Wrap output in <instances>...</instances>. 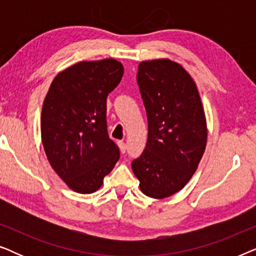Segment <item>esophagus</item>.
I'll use <instances>...</instances> for the list:
<instances>
[{
  "instance_id": "esophagus-1",
  "label": "esophagus",
  "mask_w": 256,
  "mask_h": 256,
  "mask_svg": "<svg viewBox=\"0 0 256 256\" xmlns=\"http://www.w3.org/2000/svg\"><path fill=\"white\" fill-rule=\"evenodd\" d=\"M118 148H120V152L122 154H124L126 152H127V144H126L124 141H118Z\"/></svg>"
}]
</instances>
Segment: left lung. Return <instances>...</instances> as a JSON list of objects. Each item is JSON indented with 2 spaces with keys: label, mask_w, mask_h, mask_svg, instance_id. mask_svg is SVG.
<instances>
[{
  "label": "left lung",
  "mask_w": 256,
  "mask_h": 256,
  "mask_svg": "<svg viewBox=\"0 0 256 256\" xmlns=\"http://www.w3.org/2000/svg\"><path fill=\"white\" fill-rule=\"evenodd\" d=\"M138 84L148 118V140L132 162L141 191L163 199L180 191L205 152L208 128L191 76L170 59L138 64Z\"/></svg>",
  "instance_id": "1"
}]
</instances>
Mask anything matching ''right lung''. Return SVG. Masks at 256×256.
Segmentation results:
<instances>
[{"mask_svg":"<svg viewBox=\"0 0 256 256\" xmlns=\"http://www.w3.org/2000/svg\"><path fill=\"white\" fill-rule=\"evenodd\" d=\"M124 76L115 59L80 62L58 73L45 96L42 142L56 174L78 194H93L120 158L107 132V96Z\"/></svg>","mask_w":256,"mask_h":256,"instance_id":"1","label":"right lung"}]
</instances>
